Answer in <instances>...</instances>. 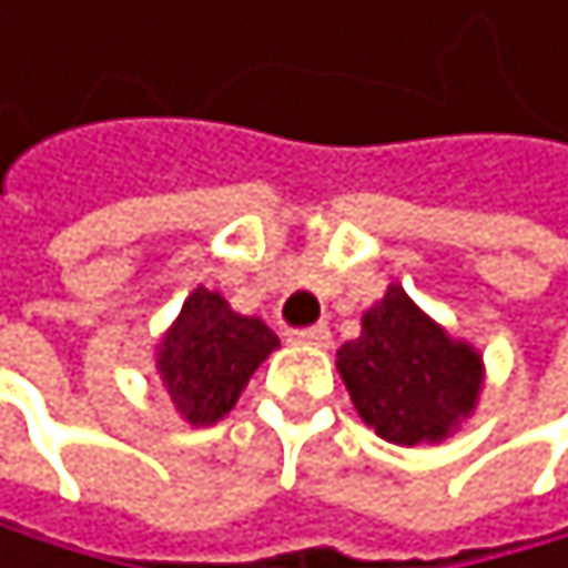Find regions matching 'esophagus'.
Instances as JSON below:
<instances>
[{"label":"esophagus","mask_w":568,"mask_h":568,"mask_svg":"<svg viewBox=\"0 0 568 568\" xmlns=\"http://www.w3.org/2000/svg\"><path fill=\"white\" fill-rule=\"evenodd\" d=\"M290 344H303V347H331V331L323 323L316 326H300V331H290Z\"/></svg>","instance_id":"1"}]
</instances>
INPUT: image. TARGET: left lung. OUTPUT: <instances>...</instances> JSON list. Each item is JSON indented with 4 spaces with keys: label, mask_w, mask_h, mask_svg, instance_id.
Segmentation results:
<instances>
[{
    "label": "left lung",
    "mask_w": 568,
    "mask_h": 568,
    "mask_svg": "<svg viewBox=\"0 0 568 568\" xmlns=\"http://www.w3.org/2000/svg\"><path fill=\"white\" fill-rule=\"evenodd\" d=\"M357 416L398 446L439 443L477 408L484 357L453 341L402 286L361 316V337L337 351Z\"/></svg>",
    "instance_id": "left-lung-1"
}]
</instances>
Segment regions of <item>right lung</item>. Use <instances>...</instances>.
Instances as JSON below:
<instances>
[{
  "label": "right lung",
  "instance_id": "obj_1",
  "mask_svg": "<svg viewBox=\"0 0 568 568\" xmlns=\"http://www.w3.org/2000/svg\"><path fill=\"white\" fill-rule=\"evenodd\" d=\"M278 347L258 316H242L221 293L197 286L156 347V371L190 426H211L234 408L255 367Z\"/></svg>",
  "mask_w": 568,
  "mask_h": 568
}]
</instances>
